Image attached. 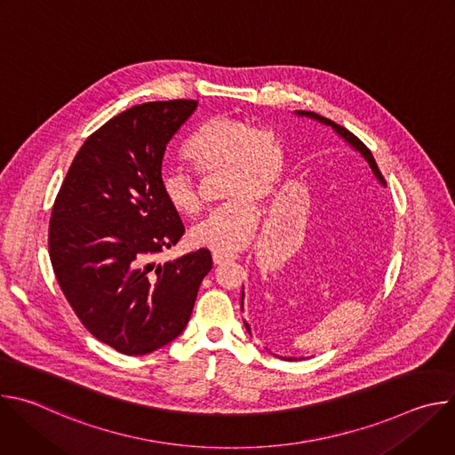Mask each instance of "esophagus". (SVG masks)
I'll use <instances>...</instances> for the list:
<instances>
[{
    "instance_id": "1",
    "label": "esophagus",
    "mask_w": 455,
    "mask_h": 455,
    "mask_svg": "<svg viewBox=\"0 0 455 455\" xmlns=\"http://www.w3.org/2000/svg\"><path fill=\"white\" fill-rule=\"evenodd\" d=\"M234 259H237L235 253H225V251H214V253H212L214 265H221V263H225V261H234Z\"/></svg>"
}]
</instances>
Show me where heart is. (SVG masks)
<instances>
[{"instance_id":"heart-1","label":"heart","mask_w":455,"mask_h":455,"mask_svg":"<svg viewBox=\"0 0 455 455\" xmlns=\"http://www.w3.org/2000/svg\"><path fill=\"white\" fill-rule=\"evenodd\" d=\"M185 155L204 176L223 172L221 198L228 200L192 228L190 239L216 251L246 246L259 227L255 204L267 202L283 178L284 151L279 139L250 120L214 115L192 135ZM158 187L178 214L196 216L202 211V188L192 174L164 165Z\"/></svg>"}]
</instances>
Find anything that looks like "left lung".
<instances>
[{
  "label": "left lung",
  "instance_id": "1",
  "mask_svg": "<svg viewBox=\"0 0 455 455\" xmlns=\"http://www.w3.org/2000/svg\"><path fill=\"white\" fill-rule=\"evenodd\" d=\"M299 115H306V116H311V118H315V120H318V122H322V124H326V125H331L335 132L340 135V137H344L355 149H358L362 155H363V158L369 162V165H371V169H372V172H374V176L385 185V178H383V174L379 172V169H378V165H376V160H374V156H372V153L369 151V148L358 139V137H355L349 129H346L344 125H339V124H335L333 120H330V118H326V116H320V115H316V113H313V111H299ZM243 300V299H241ZM244 322V326H246V330H248V333L251 335V331H250V326H248V322L246 320H243ZM288 360H291V358H288Z\"/></svg>",
  "mask_w": 455,
  "mask_h": 455
}]
</instances>
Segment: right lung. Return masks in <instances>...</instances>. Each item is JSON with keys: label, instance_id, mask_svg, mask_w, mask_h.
Masks as SVG:
<instances>
[{"label": "right lung", "instance_id": "1", "mask_svg": "<svg viewBox=\"0 0 455 455\" xmlns=\"http://www.w3.org/2000/svg\"><path fill=\"white\" fill-rule=\"evenodd\" d=\"M196 106L156 100L108 120L81 146L53 202L55 279L83 326L129 356L153 353L185 330L212 268L207 248L155 265L185 232L158 174L167 142Z\"/></svg>", "mask_w": 455, "mask_h": 455}]
</instances>
